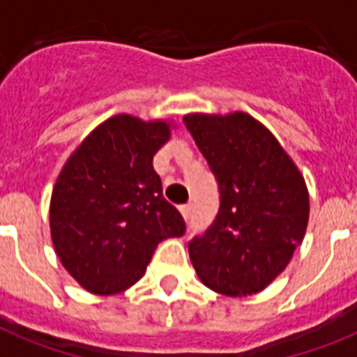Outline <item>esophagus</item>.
Returning a JSON list of instances; mask_svg holds the SVG:
<instances>
[{"label":"esophagus","mask_w":357,"mask_h":357,"mask_svg":"<svg viewBox=\"0 0 357 357\" xmlns=\"http://www.w3.org/2000/svg\"><path fill=\"white\" fill-rule=\"evenodd\" d=\"M181 213H182V217H184L185 220L190 219V217H191V204H182L181 206Z\"/></svg>","instance_id":"esophagus-1"}]
</instances>
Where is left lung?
Returning <instances> with one entry per match:
<instances>
[{"mask_svg":"<svg viewBox=\"0 0 357 357\" xmlns=\"http://www.w3.org/2000/svg\"><path fill=\"white\" fill-rule=\"evenodd\" d=\"M184 123L217 176L220 208L188 250L206 287L252 296L278 278L303 243L310 199L278 138L252 114L191 113Z\"/></svg>","mask_w":357,"mask_h":357,"instance_id":"left-lung-1","label":"left lung"}]
</instances>
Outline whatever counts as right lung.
<instances>
[{
    "label": "right lung",
    "mask_w": 357,
    "mask_h": 357,
    "mask_svg": "<svg viewBox=\"0 0 357 357\" xmlns=\"http://www.w3.org/2000/svg\"><path fill=\"white\" fill-rule=\"evenodd\" d=\"M173 123L116 114L67 158L51 197L56 255L79 287L96 296L128 290L146 273L157 244L185 231L162 195L153 157Z\"/></svg>",
    "instance_id": "1"
}]
</instances>
